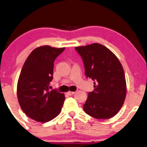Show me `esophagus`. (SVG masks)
<instances>
[{
    "instance_id": "34e87169",
    "label": "esophagus",
    "mask_w": 147,
    "mask_h": 147,
    "mask_svg": "<svg viewBox=\"0 0 147 147\" xmlns=\"http://www.w3.org/2000/svg\"><path fill=\"white\" fill-rule=\"evenodd\" d=\"M74 93H75V92H71V91H69V92H67V94L69 96H71V95H72V94H74Z\"/></svg>"
}]
</instances>
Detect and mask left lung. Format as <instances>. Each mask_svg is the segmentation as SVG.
Instances as JSON below:
<instances>
[{"instance_id":"obj_1","label":"left lung","mask_w":147,"mask_h":147,"mask_svg":"<svg viewBox=\"0 0 147 147\" xmlns=\"http://www.w3.org/2000/svg\"><path fill=\"white\" fill-rule=\"evenodd\" d=\"M84 64L87 78L94 81L83 105L87 114L97 119H108L122 107L126 96L123 69L111 50L99 43L76 47Z\"/></svg>"}]
</instances>
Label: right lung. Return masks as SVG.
<instances>
[{
	"mask_svg": "<svg viewBox=\"0 0 147 147\" xmlns=\"http://www.w3.org/2000/svg\"><path fill=\"white\" fill-rule=\"evenodd\" d=\"M64 48L39 47L24 64L17 83V98L23 111L38 122L51 121L60 113L65 97L56 89L50 90L54 61Z\"/></svg>",
	"mask_w": 147,
	"mask_h": 147,
	"instance_id": "right-lung-1",
	"label": "right lung"
}]
</instances>
